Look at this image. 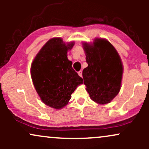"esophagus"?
I'll use <instances>...</instances> for the list:
<instances>
[{"instance_id": "obj_1", "label": "esophagus", "mask_w": 149, "mask_h": 149, "mask_svg": "<svg viewBox=\"0 0 149 149\" xmlns=\"http://www.w3.org/2000/svg\"><path fill=\"white\" fill-rule=\"evenodd\" d=\"M78 75H79V76H80V77H82V76H83V71H78Z\"/></svg>"}]
</instances>
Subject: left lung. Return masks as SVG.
I'll list each match as a JSON object with an SVG mask.
<instances>
[{"mask_svg": "<svg viewBox=\"0 0 149 149\" xmlns=\"http://www.w3.org/2000/svg\"><path fill=\"white\" fill-rule=\"evenodd\" d=\"M83 45L88 64L83 71L86 90L96 103H110L120 92L122 81L123 66L118 53L106 39Z\"/></svg>", "mask_w": 149, "mask_h": 149, "instance_id": "obj_1", "label": "left lung"}]
</instances>
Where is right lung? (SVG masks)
<instances>
[{"label": "right lung", "instance_id": "right-lung-1", "mask_svg": "<svg viewBox=\"0 0 149 149\" xmlns=\"http://www.w3.org/2000/svg\"><path fill=\"white\" fill-rule=\"evenodd\" d=\"M74 45L61 38H53L40 49L31 66V75L37 93L44 104L60 109L68 104L83 78L72 68L68 50Z\"/></svg>", "mask_w": 149, "mask_h": 149}]
</instances>
